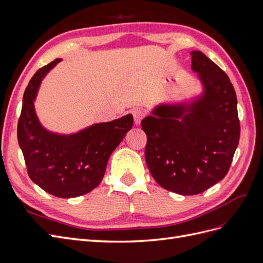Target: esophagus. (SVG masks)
<instances>
[{
  "label": "esophagus",
  "instance_id": "34e87169",
  "mask_svg": "<svg viewBox=\"0 0 263 263\" xmlns=\"http://www.w3.org/2000/svg\"><path fill=\"white\" fill-rule=\"evenodd\" d=\"M132 115L134 117V122L136 125H139L140 122L142 121V118L145 117V112L144 109L140 108V107H136V108H133L132 109Z\"/></svg>",
  "mask_w": 263,
  "mask_h": 263
}]
</instances>
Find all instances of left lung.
<instances>
[{"mask_svg": "<svg viewBox=\"0 0 263 263\" xmlns=\"http://www.w3.org/2000/svg\"><path fill=\"white\" fill-rule=\"evenodd\" d=\"M191 55L203 94L191 104L159 105L141 121L151 176L163 189L182 195L200 194L224 179L240 137L229 78L203 52Z\"/></svg>", "mask_w": 263, "mask_h": 263, "instance_id": "8db88e82", "label": "left lung"}]
</instances>
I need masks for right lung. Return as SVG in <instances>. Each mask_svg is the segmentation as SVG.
Returning <instances> with one entry per match:
<instances>
[{"instance_id": "obj_1", "label": "right lung", "mask_w": 263, "mask_h": 263, "mask_svg": "<svg viewBox=\"0 0 263 263\" xmlns=\"http://www.w3.org/2000/svg\"><path fill=\"white\" fill-rule=\"evenodd\" d=\"M60 61L53 60L30 79L23 97L17 139L31 181L51 195L69 198L89 193L100 184L110 154L134 119L128 114L69 136L46 130L36 116L34 101L42 79Z\"/></svg>"}]
</instances>
